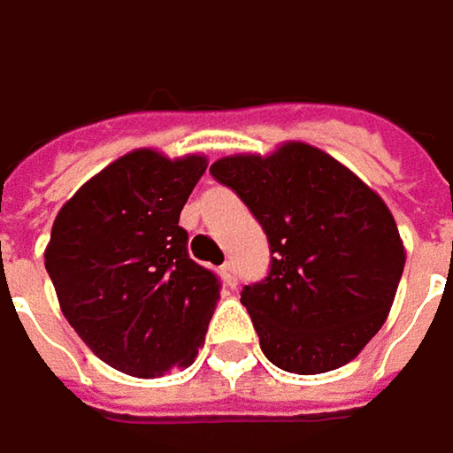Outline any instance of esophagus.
Here are the masks:
<instances>
[{"label":"esophagus","instance_id":"34e87169","mask_svg":"<svg viewBox=\"0 0 453 453\" xmlns=\"http://www.w3.org/2000/svg\"><path fill=\"white\" fill-rule=\"evenodd\" d=\"M219 275H221V280H224L226 288H234L237 285V267H234V262H224L219 267Z\"/></svg>","mask_w":453,"mask_h":453}]
</instances>
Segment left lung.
<instances>
[{"label": "left lung", "mask_w": 453, "mask_h": 453, "mask_svg": "<svg viewBox=\"0 0 453 453\" xmlns=\"http://www.w3.org/2000/svg\"><path fill=\"white\" fill-rule=\"evenodd\" d=\"M211 175L237 191L270 242L267 278L242 290L265 357L296 374L344 367L382 328L405 267L385 201L305 142L221 157Z\"/></svg>", "instance_id": "8db88e82"}]
</instances>
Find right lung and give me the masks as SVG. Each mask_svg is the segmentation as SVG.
<instances>
[{"label":"right lung","instance_id":"1","mask_svg":"<svg viewBox=\"0 0 453 453\" xmlns=\"http://www.w3.org/2000/svg\"><path fill=\"white\" fill-rule=\"evenodd\" d=\"M203 155L132 150L86 180L53 221L45 270L68 324L102 362L132 377L193 365L219 301L211 270L178 226Z\"/></svg>","mask_w":453,"mask_h":453}]
</instances>
